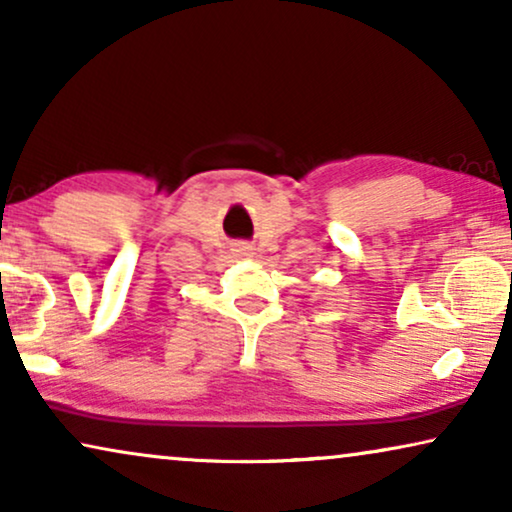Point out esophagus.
<instances>
[{
	"label": "esophagus",
	"instance_id": "esophagus-1",
	"mask_svg": "<svg viewBox=\"0 0 512 512\" xmlns=\"http://www.w3.org/2000/svg\"><path fill=\"white\" fill-rule=\"evenodd\" d=\"M237 254H240V256H251V254H254V251H251V247H249V244H237Z\"/></svg>",
	"mask_w": 512,
	"mask_h": 512
}]
</instances>
